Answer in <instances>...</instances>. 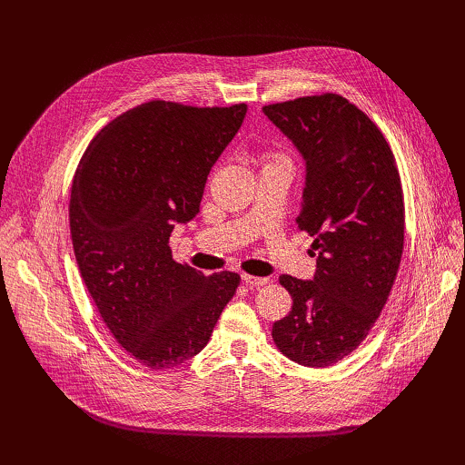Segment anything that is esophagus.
<instances>
[{
  "mask_svg": "<svg viewBox=\"0 0 465 465\" xmlns=\"http://www.w3.org/2000/svg\"><path fill=\"white\" fill-rule=\"evenodd\" d=\"M241 279H242V282H245L247 286H263V284H267V279H265V277H254V275L242 273Z\"/></svg>",
  "mask_w": 465,
  "mask_h": 465,
  "instance_id": "1",
  "label": "esophagus"
}]
</instances>
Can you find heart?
<instances>
[{
    "label": "heart",
    "instance_id": "heart-1",
    "mask_svg": "<svg viewBox=\"0 0 465 465\" xmlns=\"http://www.w3.org/2000/svg\"><path fill=\"white\" fill-rule=\"evenodd\" d=\"M277 160H281V158H277Z\"/></svg>",
    "mask_w": 465,
    "mask_h": 465
}]
</instances>
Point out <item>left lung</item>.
Listing matches in <instances>:
<instances>
[{"instance_id": "left-lung-1", "label": "left lung", "mask_w": 465, "mask_h": 465, "mask_svg": "<svg viewBox=\"0 0 465 465\" xmlns=\"http://www.w3.org/2000/svg\"><path fill=\"white\" fill-rule=\"evenodd\" d=\"M262 111L305 162L298 226L316 256L311 281L281 275L294 303L273 341L296 363L326 368L368 337L394 286L405 230L400 173L381 130L343 95Z\"/></svg>"}]
</instances>
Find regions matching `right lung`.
Listing matches in <instances>:
<instances>
[{
    "label": "right lung",
    "mask_w": 465,
    "mask_h": 465,
    "mask_svg": "<svg viewBox=\"0 0 465 465\" xmlns=\"http://www.w3.org/2000/svg\"><path fill=\"white\" fill-rule=\"evenodd\" d=\"M245 114V104L137 105L92 139L73 179L81 277L118 345L151 370L198 354L239 286L237 273L177 263L169 237L200 213L209 171Z\"/></svg>",
    "instance_id": "1"
}]
</instances>
